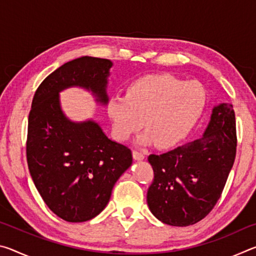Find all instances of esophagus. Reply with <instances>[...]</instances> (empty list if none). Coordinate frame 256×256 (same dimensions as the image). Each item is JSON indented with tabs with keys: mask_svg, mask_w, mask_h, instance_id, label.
Segmentation results:
<instances>
[{
	"mask_svg": "<svg viewBox=\"0 0 256 256\" xmlns=\"http://www.w3.org/2000/svg\"><path fill=\"white\" fill-rule=\"evenodd\" d=\"M133 158L136 160H144V154L141 152V151H138V150H133Z\"/></svg>",
	"mask_w": 256,
	"mask_h": 256,
	"instance_id": "obj_1",
	"label": "esophagus"
}]
</instances>
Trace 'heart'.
Returning <instances> with one entry per match:
<instances>
[{
    "instance_id": "b5f03b06",
    "label": "heart",
    "mask_w": 256,
    "mask_h": 256,
    "mask_svg": "<svg viewBox=\"0 0 256 256\" xmlns=\"http://www.w3.org/2000/svg\"><path fill=\"white\" fill-rule=\"evenodd\" d=\"M204 105V88L198 81L184 82L170 74H154L133 81L125 96H112L107 112L118 140H128L144 125L142 144L157 142L168 148L190 132Z\"/></svg>"
}]
</instances>
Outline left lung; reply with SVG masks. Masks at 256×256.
Returning a JSON list of instances; mask_svg holds the SVG:
<instances>
[{
	"label": "left lung",
	"mask_w": 256,
	"mask_h": 256,
	"mask_svg": "<svg viewBox=\"0 0 256 256\" xmlns=\"http://www.w3.org/2000/svg\"><path fill=\"white\" fill-rule=\"evenodd\" d=\"M236 146L234 107L222 104L214 108L202 138L162 154H150L154 180L146 201L152 214L177 227L206 218L222 196L235 162Z\"/></svg>",
	"instance_id": "left-lung-1"
}]
</instances>
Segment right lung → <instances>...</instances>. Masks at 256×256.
Wrapping results in <instances>:
<instances>
[{"label":"right lung","mask_w":256,"mask_h":256,"mask_svg":"<svg viewBox=\"0 0 256 256\" xmlns=\"http://www.w3.org/2000/svg\"><path fill=\"white\" fill-rule=\"evenodd\" d=\"M110 66V60L92 56L70 60L45 78L32 98L26 144L30 175L46 206L68 222L100 214L132 164L131 149L92 120L70 122L60 107L58 92L71 86L92 90L106 104Z\"/></svg>","instance_id":"obj_1"}]
</instances>
